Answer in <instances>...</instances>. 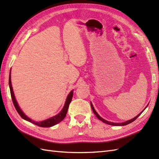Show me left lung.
<instances>
[{
	"mask_svg": "<svg viewBox=\"0 0 159 159\" xmlns=\"http://www.w3.org/2000/svg\"><path fill=\"white\" fill-rule=\"evenodd\" d=\"M91 107H92V111H93V113L96 115V116L98 118V119L100 120H101L102 121H103V122H104V123H106V124H109V125H112V126H125V125H127V124H130V123H131V122H133V121H134V120H135L137 118L139 117L140 115L142 113V112L141 113H140L139 115H138V116H137L135 117H134V118H133V119L132 120H128V121H125V122H123V123H119V124H117V123H113V122H110V121H107V120H104L103 118H102L97 113V112L96 111H95V109H94V108H93V105H92V104L91 103Z\"/></svg>",
	"mask_w": 159,
	"mask_h": 159,
	"instance_id": "obj_1",
	"label": "left lung"
}]
</instances>
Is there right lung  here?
I'll return each mask as SVG.
<instances>
[{"label": "right lung", "mask_w": 159, "mask_h": 159, "mask_svg": "<svg viewBox=\"0 0 159 159\" xmlns=\"http://www.w3.org/2000/svg\"><path fill=\"white\" fill-rule=\"evenodd\" d=\"M11 73V72H10ZM9 88H10V93H11V99L13 101V105H14L17 111V112L19 113V115L22 118H23L24 120H26V121H29L30 122H31L33 124H34L37 126H40V127H44V128H48V127H50V126H55L57 124L59 123L60 121H61L66 116V113H67V109H68V107L70 105V103L71 102V101H72V96H73V90H72L70 92V93H69L68 96H67L66 101L65 102V105H64L63 109L61 110V111L59 113L57 114V116H54L51 118H49L48 120H43L42 121H34L31 120L30 118H29L27 116L25 115L22 110L20 109V108L19 107L18 102H16V98H15V96H14V93H13V89H12V85H11V74H9Z\"/></svg>", "instance_id": "add662e5"}]
</instances>
